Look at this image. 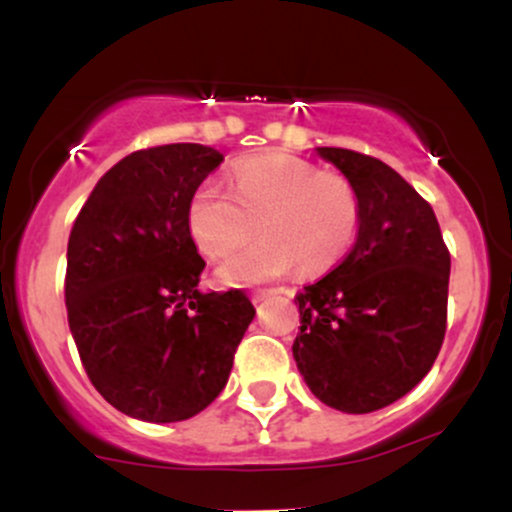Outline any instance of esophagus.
I'll list each match as a JSON object with an SVG mask.
<instances>
[{
    "label": "esophagus",
    "mask_w": 512,
    "mask_h": 512,
    "mask_svg": "<svg viewBox=\"0 0 512 512\" xmlns=\"http://www.w3.org/2000/svg\"><path fill=\"white\" fill-rule=\"evenodd\" d=\"M272 289H262V291H255V293H252V303H262L264 301V298H269V296H272Z\"/></svg>",
    "instance_id": "1"
}]
</instances>
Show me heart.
Instances as JSON below:
<instances>
[{"mask_svg":"<svg viewBox=\"0 0 512 512\" xmlns=\"http://www.w3.org/2000/svg\"><path fill=\"white\" fill-rule=\"evenodd\" d=\"M264 236L228 257L216 279L252 286L284 276L325 274L349 255L361 226V202L349 180L320 173L296 156L248 158L233 170V192L204 182L187 207L190 236L211 260L231 255L255 233Z\"/></svg>","mask_w":512,"mask_h":512,"instance_id":"b5f03b06","label":"heart"}]
</instances>
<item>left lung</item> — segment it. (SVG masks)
I'll list each match as a JSON object with an SVG mask.
<instances>
[{
  "mask_svg": "<svg viewBox=\"0 0 512 512\" xmlns=\"http://www.w3.org/2000/svg\"><path fill=\"white\" fill-rule=\"evenodd\" d=\"M315 151L354 185L361 226L342 264L296 296L293 358L320 402L368 414L414 390L436 361L450 252L431 204L397 170L358 151Z\"/></svg>",
  "mask_w": 512,
  "mask_h": 512,
  "instance_id": "left-lung-1",
  "label": "left lung"
}]
</instances>
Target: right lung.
<instances>
[{"mask_svg":"<svg viewBox=\"0 0 512 512\" xmlns=\"http://www.w3.org/2000/svg\"><path fill=\"white\" fill-rule=\"evenodd\" d=\"M221 151L166 144L134 151L96 182L67 245L69 330L93 387L149 424L185 421L226 387L255 317L240 289L202 293L190 199Z\"/></svg>","mask_w":512,"mask_h":512,"instance_id":"right-lung-1","label":"right lung"}]
</instances>
